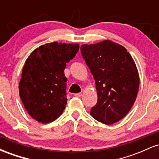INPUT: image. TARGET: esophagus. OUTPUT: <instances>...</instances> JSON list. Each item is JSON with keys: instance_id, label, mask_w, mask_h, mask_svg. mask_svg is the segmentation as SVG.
<instances>
[{"instance_id": "34e87169", "label": "esophagus", "mask_w": 159, "mask_h": 159, "mask_svg": "<svg viewBox=\"0 0 159 159\" xmlns=\"http://www.w3.org/2000/svg\"><path fill=\"white\" fill-rule=\"evenodd\" d=\"M75 96H76V97H81L82 96V93H75L74 95Z\"/></svg>"}]
</instances>
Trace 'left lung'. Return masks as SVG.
<instances>
[{"mask_svg": "<svg viewBox=\"0 0 159 159\" xmlns=\"http://www.w3.org/2000/svg\"><path fill=\"white\" fill-rule=\"evenodd\" d=\"M81 52L97 90L98 101L90 115L107 125L117 123L131 110L139 89L134 60L123 46L110 40L82 45Z\"/></svg>", "mask_w": 159, "mask_h": 159, "instance_id": "left-lung-1", "label": "left lung"}]
</instances>
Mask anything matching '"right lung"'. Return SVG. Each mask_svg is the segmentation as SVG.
Listing matches in <instances>:
<instances>
[{
    "instance_id": "1",
    "label": "right lung",
    "mask_w": 159,
    "mask_h": 159,
    "mask_svg": "<svg viewBox=\"0 0 159 159\" xmlns=\"http://www.w3.org/2000/svg\"><path fill=\"white\" fill-rule=\"evenodd\" d=\"M79 50L78 44L51 43L36 48L24 65L19 89L27 113L48 123L60 116L67 103L66 63Z\"/></svg>"
}]
</instances>
